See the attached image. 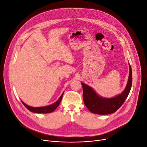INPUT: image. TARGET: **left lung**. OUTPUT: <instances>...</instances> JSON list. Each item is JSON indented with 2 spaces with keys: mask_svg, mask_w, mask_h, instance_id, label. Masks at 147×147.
Here are the masks:
<instances>
[{
  "mask_svg": "<svg viewBox=\"0 0 147 147\" xmlns=\"http://www.w3.org/2000/svg\"><path fill=\"white\" fill-rule=\"evenodd\" d=\"M129 76L126 89L122 93L113 98H102L97 95L90 87L83 83V99L84 104L92 113L98 114H109L116 111L125 102L132 84V68L129 64Z\"/></svg>",
  "mask_w": 147,
  "mask_h": 147,
  "instance_id": "8db88e82",
  "label": "left lung"
}]
</instances>
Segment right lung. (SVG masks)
<instances>
[{
    "mask_svg": "<svg viewBox=\"0 0 147 147\" xmlns=\"http://www.w3.org/2000/svg\"><path fill=\"white\" fill-rule=\"evenodd\" d=\"M64 93H63V94L61 95V96H60V98L58 99V101L55 102L54 104L49 105V106H46V107H30L28 106L27 105H26L25 103L23 102L22 101V103L23 104L27 109L32 112L33 113H50L53 112L54 110H55L58 107V106L59 105L61 101V99L62 98H63Z\"/></svg>",
    "mask_w": 147,
    "mask_h": 147,
    "instance_id": "1",
    "label": "right lung"
}]
</instances>
